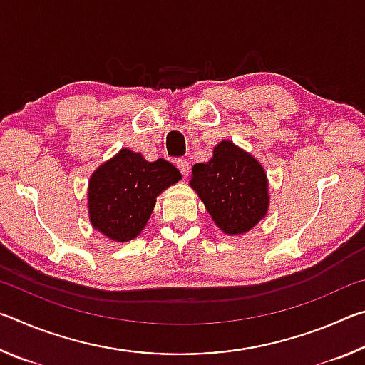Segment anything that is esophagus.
<instances>
[{
	"label": "esophagus",
	"instance_id": "1",
	"mask_svg": "<svg viewBox=\"0 0 365 365\" xmlns=\"http://www.w3.org/2000/svg\"><path fill=\"white\" fill-rule=\"evenodd\" d=\"M177 168H178V170L182 172V175H187L188 174V170H190V163L187 159H177Z\"/></svg>",
	"mask_w": 365,
	"mask_h": 365
}]
</instances>
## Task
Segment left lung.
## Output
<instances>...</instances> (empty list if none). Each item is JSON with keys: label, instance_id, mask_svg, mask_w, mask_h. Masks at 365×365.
<instances>
[{"label": "left lung", "instance_id": "left-lung-1", "mask_svg": "<svg viewBox=\"0 0 365 365\" xmlns=\"http://www.w3.org/2000/svg\"><path fill=\"white\" fill-rule=\"evenodd\" d=\"M190 187L214 224L232 237L248 233L269 212V180L262 164L230 140L215 145L207 163L193 165Z\"/></svg>", "mask_w": 365, "mask_h": 365}]
</instances>
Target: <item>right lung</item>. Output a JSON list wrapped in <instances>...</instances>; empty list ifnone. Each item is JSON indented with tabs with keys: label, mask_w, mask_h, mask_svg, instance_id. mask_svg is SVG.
Listing matches in <instances>:
<instances>
[{
	"label": "right lung",
	"mask_w": 365,
	"mask_h": 365,
	"mask_svg": "<svg viewBox=\"0 0 365 365\" xmlns=\"http://www.w3.org/2000/svg\"><path fill=\"white\" fill-rule=\"evenodd\" d=\"M180 178L169 160L150 163L122 148L90 177L86 206L91 227L113 242H130L146 227L156 197Z\"/></svg>",
	"instance_id": "obj_1"
}]
</instances>
